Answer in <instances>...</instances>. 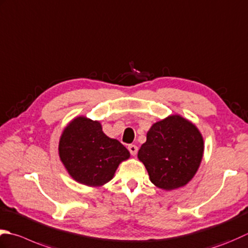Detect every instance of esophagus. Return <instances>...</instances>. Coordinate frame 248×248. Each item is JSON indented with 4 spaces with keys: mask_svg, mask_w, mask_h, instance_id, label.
Returning a JSON list of instances; mask_svg holds the SVG:
<instances>
[{
    "mask_svg": "<svg viewBox=\"0 0 248 248\" xmlns=\"http://www.w3.org/2000/svg\"><path fill=\"white\" fill-rule=\"evenodd\" d=\"M128 149H129V152H130V154L132 155V156H135V155L138 154V146L137 145H129L128 146Z\"/></svg>",
    "mask_w": 248,
    "mask_h": 248,
    "instance_id": "obj_1",
    "label": "esophagus"
}]
</instances>
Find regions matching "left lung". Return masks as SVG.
<instances>
[{"mask_svg":"<svg viewBox=\"0 0 248 248\" xmlns=\"http://www.w3.org/2000/svg\"><path fill=\"white\" fill-rule=\"evenodd\" d=\"M203 138L190 121L173 115L154 124L138 157L154 185L172 190L195 176L203 157Z\"/></svg>","mask_w":248,"mask_h":248,"instance_id":"1","label":"left lung"}]
</instances>
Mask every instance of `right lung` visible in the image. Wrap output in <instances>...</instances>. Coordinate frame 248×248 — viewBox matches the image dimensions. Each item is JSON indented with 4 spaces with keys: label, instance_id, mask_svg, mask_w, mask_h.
<instances>
[{
    "label": "right lung",
    "instance_id": "1",
    "mask_svg": "<svg viewBox=\"0 0 248 248\" xmlns=\"http://www.w3.org/2000/svg\"><path fill=\"white\" fill-rule=\"evenodd\" d=\"M59 156L76 182L101 186L113 178L130 153L119 140L106 137L99 121L77 117L63 131Z\"/></svg>",
    "mask_w": 248,
    "mask_h": 248
}]
</instances>
